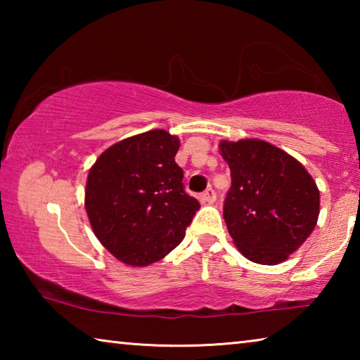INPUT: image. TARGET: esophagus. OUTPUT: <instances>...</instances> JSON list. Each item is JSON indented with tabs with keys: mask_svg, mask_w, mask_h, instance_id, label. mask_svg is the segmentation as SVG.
<instances>
[{
	"mask_svg": "<svg viewBox=\"0 0 360 360\" xmlns=\"http://www.w3.org/2000/svg\"><path fill=\"white\" fill-rule=\"evenodd\" d=\"M200 200H202L203 203H208V205L214 203L216 202V192L212 191V188H206V191L202 195H200Z\"/></svg>",
	"mask_w": 360,
	"mask_h": 360,
	"instance_id": "34e87169",
	"label": "esophagus"
}]
</instances>
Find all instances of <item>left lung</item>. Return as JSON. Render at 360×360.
Listing matches in <instances>:
<instances>
[{
    "instance_id": "1",
    "label": "left lung",
    "mask_w": 360,
    "mask_h": 360,
    "mask_svg": "<svg viewBox=\"0 0 360 360\" xmlns=\"http://www.w3.org/2000/svg\"><path fill=\"white\" fill-rule=\"evenodd\" d=\"M219 152L231 173L224 219L233 245L255 264L288 260L318 222L321 197L313 176L264 139H222Z\"/></svg>"
}]
</instances>
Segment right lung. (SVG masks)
I'll return each instance as SVG.
<instances>
[{
  "label": "right lung",
  "mask_w": 360,
  "mask_h": 360,
  "mask_svg": "<svg viewBox=\"0 0 360 360\" xmlns=\"http://www.w3.org/2000/svg\"><path fill=\"white\" fill-rule=\"evenodd\" d=\"M181 141L162 129L122 139L96 158L85 184V211L115 259L148 266L184 240L198 211L174 162Z\"/></svg>",
  "instance_id": "obj_1"
}]
</instances>
